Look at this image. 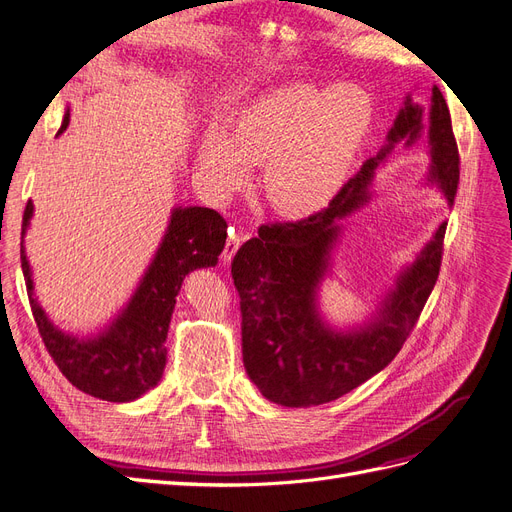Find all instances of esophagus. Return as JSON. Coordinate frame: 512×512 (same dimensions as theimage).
Returning a JSON list of instances; mask_svg holds the SVG:
<instances>
[{
	"mask_svg": "<svg viewBox=\"0 0 512 512\" xmlns=\"http://www.w3.org/2000/svg\"><path fill=\"white\" fill-rule=\"evenodd\" d=\"M241 241H243V235H241V232H239V230H235V228H230V230H228L226 245H224V252H222V258H224V260H232V256H235V254H237V250H239Z\"/></svg>",
	"mask_w": 512,
	"mask_h": 512,
	"instance_id": "obj_1",
	"label": "esophagus"
}]
</instances>
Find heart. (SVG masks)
Segmentation results:
<instances>
[{
  "mask_svg": "<svg viewBox=\"0 0 512 512\" xmlns=\"http://www.w3.org/2000/svg\"><path fill=\"white\" fill-rule=\"evenodd\" d=\"M374 123V100L352 83L273 89L209 132L198 164L220 192L243 185L245 164H265L260 188L273 211L307 218L342 188Z\"/></svg>",
  "mask_w": 512,
  "mask_h": 512,
  "instance_id": "heart-1",
  "label": "heart"
}]
</instances>
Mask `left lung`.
Masks as SVG:
<instances>
[{
	"instance_id": "8db88e82",
	"label": "left lung",
	"mask_w": 512,
	"mask_h": 512,
	"mask_svg": "<svg viewBox=\"0 0 512 512\" xmlns=\"http://www.w3.org/2000/svg\"><path fill=\"white\" fill-rule=\"evenodd\" d=\"M427 128L431 179L453 205L459 183V149L451 113L433 87L427 121L423 108L406 100L389 132V147L363 164L322 211L297 222L262 224L232 258V280L241 299V346L247 376L273 404L320 406L350 393L389 365L414 331L436 286L442 265L446 222L436 237L399 275L384 299L380 318L354 333H333L316 314V286L329 265L337 237L335 220L365 200L378 162L401 138L408 145Z\"/></svg>"
}]
</instances>
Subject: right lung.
I'll list each match as a JSON object with an SVG mask.
<instances>
[{"mask_svg":"<svg viewBox=\"0 0 512 512\" xmlns=\"http://www.w3.org/2000/svg\"><path fill=\"white\" fill-rule=\"evenodd\" d=\"M70 121L66 113L59 132ZM34 205L29 200L21 226V267L38 333L51 359L76 389L106 401H132L156 386L166 367V335L183 277L200 267H215L226 243V220L205 207L175 209L166 237L141 286L113 327L96 339L64 335L32 297L34 284L23 252V235Z\"/></svg>","mask_w":512,"mask_h":512,"instance_id":"right-lung-1","label":"right lung"}]
</instances>
